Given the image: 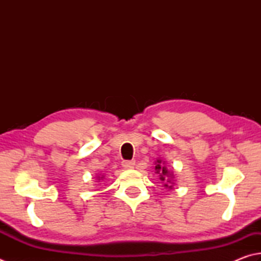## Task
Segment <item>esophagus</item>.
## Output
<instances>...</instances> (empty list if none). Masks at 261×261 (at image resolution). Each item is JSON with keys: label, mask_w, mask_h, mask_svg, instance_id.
<instances>
[{"label": "esophagus", "mask_w": 261, "mask_h": 261, "mask_svg": "<svg viewBox=\"0 0 261 261\" xmlns=\"http://www.w3.org/2000/svg\"><path fill=\"white\" fill-rule=\"evenodd\" d=\"M135 166V161L132 160V161H122V167H124L125 169H133Z\"/></svg>", "instance_id": "1"}]
</instances>
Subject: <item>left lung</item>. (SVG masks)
<instances>
[{"instance_id":"8db88e82","label":"left lung","mask_w":261,"mask_h":261,"mask_svg":"<svg viewBox=\"0 0 261 261\" xmlns=\"http://www.w3.org/2000/svg\"><path fill=\"white\" fill-rule=\"evenodd\" d=\"M155 162V174L159 175V178L161 180V183L164 184V186L166 189L168 190H173V186L175 184V176H174V173L173 171L168 170V168H167L166 164L167 162L161 160L160 158L156 159Z\"/></svg>"}]
</instances>
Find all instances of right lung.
<instances>
[{"label":"right lung","instance_id":"obj_1","mask_svg":"<svg viewBox=\"0 0 261 261\" xmlns=\"http://www.w3.org/2000/svg\"><path fill=\"white\" fill-rule=\"evenodd\" d=\"M95 179H96V181H100V180H102V179H105V175H96L95 176Z\"/></svg>","mask_w":261,"mask_h":261}]
</instances>
